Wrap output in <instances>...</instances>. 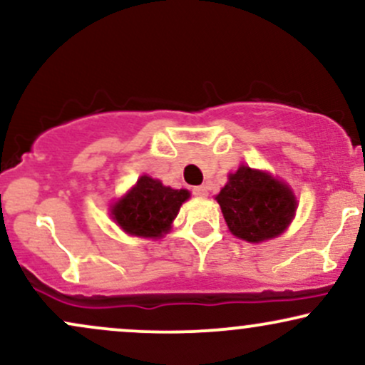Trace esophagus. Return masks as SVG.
Returning <instances> with one entry per match:
<instances>
[{
    "label": "esophagus",
    "instance_id": "34e87169",
    "mask_svg": "<svg viewBox=\"0 0 365 365\" xmlns=\"http://www.w3.org/2000/svg\"><path fill=\"white\" fill-rule=\"evenodd\" d=\"M207 192H209L207 185H199V187H194V188H192V194H194V195H199V197H206V195H207Z\"/></svg>",
    "mask_w": 365,
    "mask_h": 365
}]
</instances>
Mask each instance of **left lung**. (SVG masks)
Masks as SVG:
<instances>
[{
    "label": "left lung",
    "mask_w": 365,
    "mask_h": 365,
    "mask_svg": "<svg viewBox=\"0 0 365 365\" xmlns=\"http://www.w3.org/2000/svg\"><path fill=\"white\" fill-rule=\"evenodd\" d=\"M216 200L230 232L252 244L283 233L297 209L290 188L249 166H240L230 175Z\"/></svg>",
    "instance_id": "1"
}]
</instances>
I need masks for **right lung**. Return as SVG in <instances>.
Instances as JSON below:
<instances>
[{"label": "right lung", "instance_id": "add662e5", "mask_svg": "<svg viewBox=\"0 0 365 365\" xmlns=\"http://www.w3.org/2000/svg\"><path fill=\"white\" fill-rule=\"evenodd\" d=\"M188 197V190H175L144 175L137 180V185L113 206L111 215L130 235L156 238L171 228V221Z\"/></svg>", "mask_w": 365, "mask_h": 365}]
</instances>
